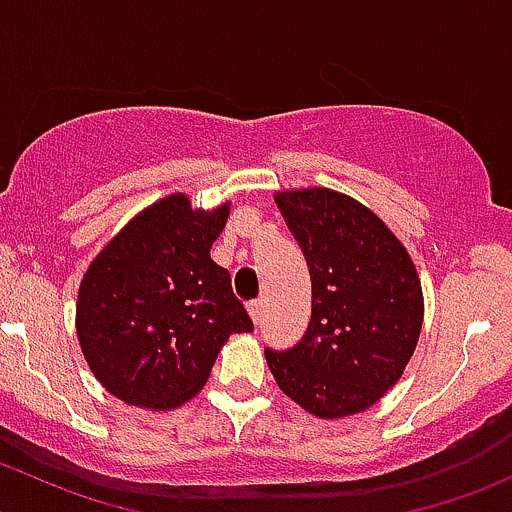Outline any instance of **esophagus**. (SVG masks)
Returning a JSON list of instances; mask_svg holds the SVG:
<instances>
[{"instance_id":"34e87169","label":"esophagus","mask_w":512,"mask_h":512,"mask_svg":"<svg viewBox=\"0 0 512 512\" xmlns=\"http://www.w3.org/2000/svg\"><path fill=\"white\" fill-rule=\"evenodd\" d=\"M247 312H250L252 322H255V324H260L262 314H265V302H262V299H255V302H250V304H247Z\"/></svg>"}]
</instances>
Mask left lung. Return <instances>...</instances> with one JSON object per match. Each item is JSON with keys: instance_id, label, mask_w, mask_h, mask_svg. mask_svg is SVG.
Segmentation results:
<instances>
[{"instance_id": "left-lung-1", "label": "left lung", "mask_w": 512, "mask_h": 512, "mask_svg": "<svg viewBox=\"0 0 512 512\" xmlns=\"http://www.w3.org/2000/svg\"><path fill=\"white\" fill-rule=\"evenodd\" d=\"M275 203L307 257L312 319L292 349H267L265 359L277 386L309 414H359L401 379L416 349V267L394 232L349 195L287 190Z\"/></svg>"}]
</instances>
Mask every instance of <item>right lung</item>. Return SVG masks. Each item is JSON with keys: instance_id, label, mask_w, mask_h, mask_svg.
<instances>
[{"instance_id": "right-lung-1", "label": "right lung", "mask_w": 512, "mask_h": 512, "mask_svg": "<svg viewBox=\"0 0 512 512\" xmlns=\"http://www.w3.org/2000/svg\"><path fill=\"white\" fill-rule=\"evenodd\" d=\"M230 203L193 210L175 193L138 213L91 262L76 334L106 391L168 411L208 381L230 334L252 332L230 272L210 260Z\"/></svg>"}]
</instances>
